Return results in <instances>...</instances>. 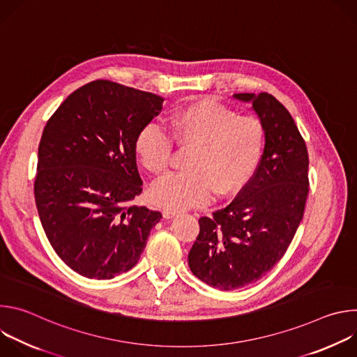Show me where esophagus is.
Instances as JSON below:
<instances>
[{
	"label": "esophagus",
	"mask_w": 357,
	"mask_h": 357,
	"mask_svg": "<svg viewBox=\"0 0 357 357\" xmlns=\"http://www.w3.org/2000/svg\"><path fill=\"white\" fill-rule=\"evenodd\" d=\"M162 215H164L165 219H172V218L176 216V212H175V211H171V209H165V211L162 212Z\"/></svg>",
	"instance_id": "1"
}]
</instances>
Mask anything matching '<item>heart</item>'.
Wrapping results in <instances>:
<instances>
[{"label":"heart","mask_w":357,"mask_h":357,"mask_svg":"<svg viewBox=\"0 0 357 357\" xmlns=\"http://www.w3.org/2000/svg\"><path fill=\"white\" fill-rule=\"evenodd\" d=\"M168 131L144 126L134 142L141 165L160 175L171 164L174 142L193 146L188 172L169 174L152 186L149 196L157 206L171 211L208 205L213 195L238 192L256 169L264 145V126L256 116L237 113L213 100H200L176 110Z\"/></svg>","instance_id":"heart-1"}]
</instances>
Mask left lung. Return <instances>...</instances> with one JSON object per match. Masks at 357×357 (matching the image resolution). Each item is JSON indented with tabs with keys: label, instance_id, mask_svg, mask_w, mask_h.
<instances>
[{
	"label": "left lung",
	"instance_id": "obj_1",
	"mask_svg": "<svg viewBox=\"0 0 357 357\" xmlns=\"http://www.w3.org/2000/svg\"><path fill=\"white\" fill-rule=\"evenodd\" d=\"M264 126L259 167L234 200L199 219L188 264L203 282L231 291L264 277L282 259L310 193L308 149L289 112L268 94L238 93Z\"/></svg>",
	"mask_w": 357,
	"mask_h": 357
}]
</instances>
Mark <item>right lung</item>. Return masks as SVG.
I'll return each mask as SVG.
<instances>
[{
    "label": "right lung",
    "instance_id": "right-lung-1",
    "mask_svg": "<svg viewBox=\"0 0 357 357\" xmlns=\"http://www.w3.org/2000/svg\"><path fill=\"white\" fill-rule=\"evenodd\" d=\"M161 96L94 80L75 90L43 128L33 182L45 234L77 274L112 280L139 260L161 212L142 192L135 137L162 110Z\"/></svg>",
    "mask_w": 357,
    "mask_h": 357
}]
</instances>
